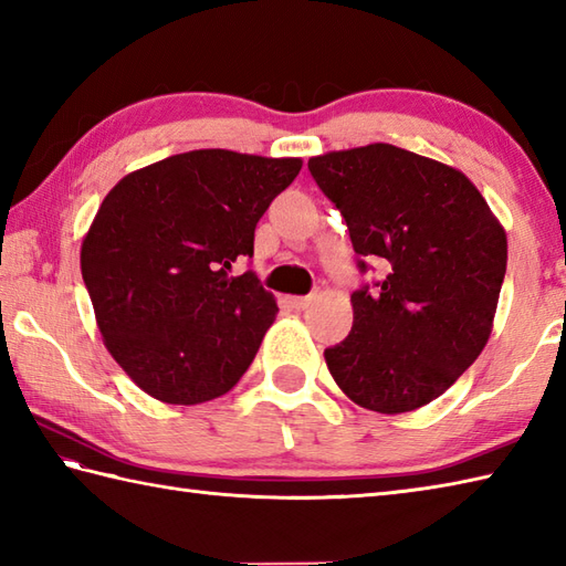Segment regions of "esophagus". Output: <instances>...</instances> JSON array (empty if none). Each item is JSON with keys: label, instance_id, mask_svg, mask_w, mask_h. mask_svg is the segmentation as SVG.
Listing matches in <instances>:
<instances>
[{"label": "esophagus", "instance_id": "esophagus-1", "mask_svg": "<svg viewBox=\"0 0 566 566\" xmlns=\"http://www.w3.org/2000/svg\"><path fill=\"white\" fill-rule=\"evenodd\" d=\"M290 302H292V306H294L296 311H304V308H308V304H311V296H292Z\"/></svg>", "mask_w": 566, "mask_h": 566}]
</instances>
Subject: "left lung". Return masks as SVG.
I'll use <instances>...</instances> for the list:
<instances>
[{
  "mask_svg": "<svg viewBox=\"0 0 566 566\" xmlns=\"http://www.w3.org/2000/svg\"><path fill=\"white\" fill-rule=\"evenodd\" d=\"M308 172L343 213L357 270L387 272L353 292V331L323 353L335 384L379 413L430 403L484 350L506 233L460 170L389 143L318 155Z\"/></svg>",
  "mask_w": 566,
  "mask_h": 566,
  "instance_id": "1",
  "label": "left lung"
}]
</instances>
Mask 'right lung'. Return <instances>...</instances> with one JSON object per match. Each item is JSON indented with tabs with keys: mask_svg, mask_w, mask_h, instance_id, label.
<instances>
[{
	"mask_svg": "<svg viewBox=\"0 0 566 566\" xmlns=\"http://www.w3.org/2000/svg\"><path fill=\"white\" fill-rule=\"evenodd\" d=\"M298 158L191 150L126 175L82 240V280L126 375L165 403L226 394L255 359L276 304L255 272V226Z\"/></svg>",
	"mask_w": 566,
	"mask_h": 566,
	"instance_id": "1",
	"label": "right lung"
}]
</instances>
